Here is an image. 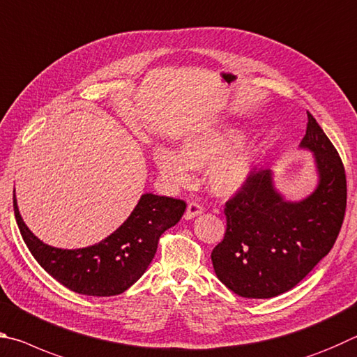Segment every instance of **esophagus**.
<instances>
[{
  "label": "esophagus",
  "instance_id": "34e87169",
  "mask_svg": "<svg viewBox=\"0 0 357 357\" xmlns=\"http://www.w3.org/2000/svg\"><path fill=\"white\" fill-rule=\"evenodd\" d=\"M204 213V208L202 205H199L197 202H191L188 204V207H186V211H185V220H195L196 216L202 215Z\"/></svg>",
  "mask_w": 357,
  "mask_h": 357
}]
</instances>
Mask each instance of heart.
I'll return each mask as SVG.
<instances>
[{
    "mask_svg": "<svg viewBox=\"0 0 357 357\" xmlns=\"http://www.w3.org/2000/svg\"><path fill=\"white\" fill-rule=\"evenodd\" d=\"M255 147L240 137L229 123L195 131L174 152L167 147L153 150V162L162 182L172 188L191 182V169H204V182L216 196H232L243 190L252 174Z\"/></svg>",
    "mask_w": 357,
    "mask_h": 357,
    "instance_id": "heart-1",
    "label": "heart"
}]
</instances>
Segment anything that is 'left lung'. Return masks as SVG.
Instances as JSON below:
<instances>
[{"mask_svg": "<svg viewBox=\"0 0 357 357\" xmlns=\"http://www.w3.org/2000/svg\"><path fill=\"white\" fill-rule=\"evenodd\" d=\"M299 147L314 155L318 183L301 201H287L273 172L252 171L224 208L227 229L211 252L218 279L243 298L266 299L291 290L340 232L347 208V177L333 142L307 112Z\"/></svg>", "mask_w": 357, "mask_h": 357, "instance_id": "8db88e82", "label": "left lung"}]
</instances>
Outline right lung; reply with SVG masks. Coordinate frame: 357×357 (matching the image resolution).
Segmentation results:
<instances>
[{
  "instance_id": "1",
  "label": "right lung",
  "mask_w": 357,
  "mask_h": 357,
  "mask_svg": "<svg viewBox=\"0 0 357 357\" xmlns=\"http://www.w3.org/2000/svg\"><path fill=\"white\" fill-rule=\"evenodd\" d=\"M185 208L180 199L146 192L122 226L105 240L87 248L61 249L31 232L14 195L18 229L34 259L59 284L87 296H114L130 289L153 260L160 236L180 221Z\"/></svg>"
}]
</instances>
